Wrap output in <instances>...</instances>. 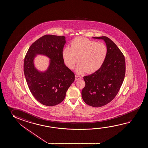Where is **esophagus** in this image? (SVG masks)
Instances as JSON below:
<instances>
[{"mask_svg": "<svg viewBox=\"0 0 148 148\" xmlns=\"http://www.w3.org/2000/svg\"><path fill=\"white\" fill-rule=\"evenodd\" d=\"M82 79V77H81V76H80V75H75V81H77V80H79V79Z\"/></svg>", "mask_w": 148, "mask_h": 148, "instance_id": "34e87169", "label": "esophagus"}]
</instances>
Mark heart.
<instances>
[{
  "instance_id": "obj_1",
  "label": "heart",
  "mask_w": 148,
  "mask_h": 148,
  "mask_svg": "<svg viewBox=\"0 0 148 148\" xmlns=\"http://www.w3.org/2000/svg\"><path fill=\"white\" fill-rule=\"evenodd\" d=\"M107 48L102 42H97L86 38L78 37L71 43V47L64 48L62 55L68 68H74L78 61V73L96 71L102 65L107 55Z\"/></svg>"
}]
</instances>
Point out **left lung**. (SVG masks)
Masks as SVG:
<instances>
[{
  "instance_id": "left-lung-1",
  "label": "left lung",
  "mask_w": 148,
  "mask_h": 148,
  "mask_svg": "<svg viewBox=\"0 0 148 148\" xmlns=\"http://www.w3.org/2000/svg\"><path fill=\"white\" fill-rule=\"evenodd\" d=\"M94 38L104 40L107 55L98 71L83 77L85 86L82 97L87 105L99 108L110 103L118 94L125 77V61L122 52L109 38L105 36Z\"/></svg>"
}]
</instances>
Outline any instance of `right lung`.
<instances>
[{
	"label": "right lung",
	"mask_w": 148,
	"mask_h": 148,
	"mask_svg": "<svg viewBox=\"0 0 148 148\" xmlns=\"http://www.w3.org/2000/svg\"><path fill=\"white\" fill-rule=\"evenodd\" d=\"M65 42L64 36L44 35L31 45L25 57L24 74L29 88L35 99L44 106H56L63 101L75 79V73L64 64L62 52ZM36 54L52 59L44 73L34 67L33 60Z\"/></svg>",
	"instance_id": "1"
}]
</instances>
